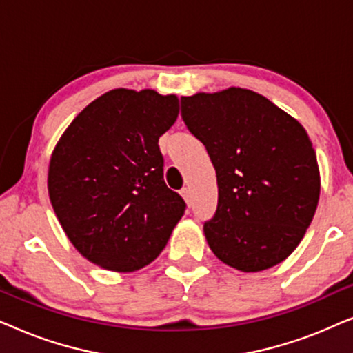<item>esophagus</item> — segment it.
Listing matches in <instances>:
<instances>
[{
	"instance_id": "obj_1",
	"label": "esophagus",
	"mask_w": 353,
	"mask_h": 353,
	"mask_svg": "<svg viewBox=\"0 0 353 353\" xmlns=\"http://www.w3.org/2000/svg\"><path fill=\"white\" fill-rule=\"evenodd\" d=\"M181 196H183V199L186 201V204H191V190L188 186H185L181 190Z\"/></svg>"
}]
</instances>
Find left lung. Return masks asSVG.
I'll return each mask as SVG.
<instances>
[{
    "label": "left lung",
    "mask_w": 353,
    "mask_h": 353,
    "mask_svg": "<svg viewBox=\"0 0 353 353\" xmlns=\"http://www.w3.org/2000/svg\"><path fill=\"white\" fill-rule=\"evenodd\" d=\"M181 117L216 172L219 204L204 223L212 252L245 273L283 262L302 241L320 197L305 130L243 88L183 96Z\"/></svg>",
    "instance_id": "1"
}]
</instances>
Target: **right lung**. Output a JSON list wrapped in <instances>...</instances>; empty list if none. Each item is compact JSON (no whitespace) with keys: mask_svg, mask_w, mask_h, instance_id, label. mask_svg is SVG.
<instances>
[{"mask_svg":"<svg viewBox=\"0 0 353 353\" xmlns=\"http://www.w3.org/2000/svg\"><path fill=\"white\" fill-rule=\"evenodd\" d=\"M178 98L112 90L69 125L51 156L52 209L79 252L99 267L133 272L165 248L186 204L163 181L159 138Z\"/></svg>","mask_w":353,"mask_h":353,"instance_id":"obj_1","label":"right lung"}]
</instances>
